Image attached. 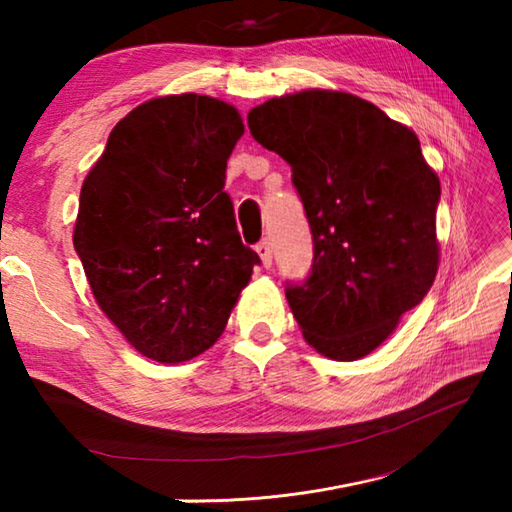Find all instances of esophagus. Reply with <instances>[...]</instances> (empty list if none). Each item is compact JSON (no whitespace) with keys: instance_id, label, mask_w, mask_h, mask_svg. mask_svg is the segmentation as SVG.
<instances>
[{"instance_id":"34e87169","label":"esophagus","mask_w":512,"mask_h":512,"mask_svg":"<svg viewBox=\"0 0 512 512\" xmlns=\"http://www.w3.org/2000/svg\"><path fill=\"white\" fill-rule=\"evenodd\" d=\"M255 250H257V255L262 257V264H264L266 268L273 264V248H271V241L262 239V241H259V244L255 246Z\"/></svg>"}]
</instances>
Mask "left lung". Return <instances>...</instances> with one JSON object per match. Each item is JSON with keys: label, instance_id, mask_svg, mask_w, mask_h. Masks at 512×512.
Returning <instances> with one entry per match:
<instances>
[{"label": "left lung", "instance_id": "1", "mask_svg": "<svg viewBox=\"0 0 512 512\" xmlns=\"http://www.w3.org/2000/svg\"><path fill=\"white\" fill-rule=\"evenodd\" d=\"M248 128L287 160L314 241L309 275L284 289L293 318L325 357H366L436 280L440 180L418 137L329 90L266 101Z\"/></svg>", "mask_w": 512, "mask_h": 512}]
</instances>
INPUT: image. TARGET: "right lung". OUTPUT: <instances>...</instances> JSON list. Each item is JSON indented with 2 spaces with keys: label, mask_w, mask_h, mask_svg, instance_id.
Instances as JSON below:
<instances>
[{
  "label": "right lung",
  "mask_w": 512,
  "mask_h": 512,
  "mask_svg": "<svg viewBox=\"0 0 512 512\" xmlns=\"http://www.w3.org/2000/svg\"><path fill=\"white\" fill-rule=\"evenodd\" d=\"M241 135L239 112L219 99H151L112 128L83 180L76 255L103 314L153 361L214 345L259 264L223 192Z\"/></svg>",
  "instance_id": "right-lung-1"
}]
</instances>
